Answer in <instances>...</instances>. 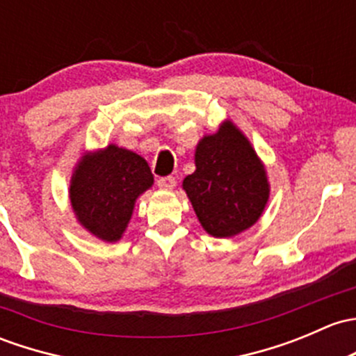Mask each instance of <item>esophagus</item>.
I'll return each mask as SVG.
<instances>
[{
    "label": "esophagus",
    "mask_w": 356,
    "mask_h": 356,
    "mask_svg": "<svg viewBox=\"0 0 356 356\" xmlns=\"http://www.w3.org/2000/svg\"><path fill=\"white\" fill-rule=\"evenodd\" d=\"M156 186H159V188L163 189V191H172L175 188V179L172 177V175H167V177H160L159 181H156Z\"/></svg>",
    "instance_id": "34e87169"
}]
</instances>
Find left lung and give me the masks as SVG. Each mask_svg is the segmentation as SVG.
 Here are the masks:
<instances>
[{"instance_id": "1", "label": "left lung", "mask_w": 356, "mask_h": 356, "mask_svg": "<svg viewBox=\"0 0 356 356\" xmlns=\"http://www.w3.org/2000/svg\"><path fill=\"white\" fill-rule=\"evenodd\" d=\"M196 170L182 182L197 220L213 237L227 238L263 215L269 184L263 162L232 121L197 143Z\"/></svg>"}]
</instances>
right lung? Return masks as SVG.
Returning a JSON list of instances; mask_svg holds the SVG:
<instances>
[{
    "mask_svg": "<svg viewBox=\"0 0 356 356\" xmlns=\"http://www.w3.org/2000/svg\"><path fill=\"white\" fill-rule=\"evenodd\" d=\"M147 160L109 145L87 153L74 167L70 201L80 225L106 242H118L128 227L138 196L152 188Z\"/></svg>",
    "mask_w": 356,
    "mask_h": 356,
    "instance_id": "obj_1",
    "label": "right lung"
}]
</instances>
